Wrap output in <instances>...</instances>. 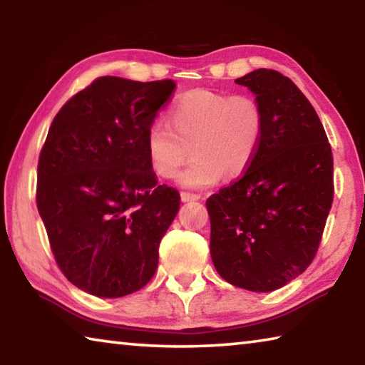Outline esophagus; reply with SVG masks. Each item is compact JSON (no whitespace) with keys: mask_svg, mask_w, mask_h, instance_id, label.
Returning a JSON list of instances; mask_svg holds the SVG:
<instances>
[{"mask_svg":"<svg viewBox=\"0 0 365 365\" xmlns=\"http://www.w3.org/2000/svg\"><path fill=\"white\" fill-rule=\"evenodd\" d=\"M180 197H182V201H183V202H190V201H197V200H200V195H196V193H188V191H182V193H180Z\"/></svg>","mask_w":365,"mask_h":365,"instance_id":"esophagus-1","label":"esophagus"}]
</instances>
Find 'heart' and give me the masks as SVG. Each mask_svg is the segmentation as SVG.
I'll use <instances>...</instances> for the list:
<instances>
[{"mask_svg":"<svg viewBox=\"0 0 365 365\" xmlns=\"http://www.w3.org/2000/svg\"><path fill=\"white\" fill-rule=\"evenodd\" d=\"M264 135V113L250 96L212 90L187 91L170 109V123L156 119L146 130V153L156 174L175 177L193 153L178 182L201 188L222 175H243L255 159Z\"/></svg>","mask_w":365,"mask_h":365,"instance_id":"1","label":"heart"}]
</instances>
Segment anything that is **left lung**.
Listing matches in <instances>:
<instances>
[{
    "label": "left lung",
    "mask_w": 365,
    "mask_h": 365,
    "mask_svg": "<svg viewBox=\"0 0 365 365\" xmlns=\"http://www.w3.org/2000/svg\"><path fill=\"white\" fill-rule=\"evenodd\" d=\"M235 83L256 96L264 135L243 177L206 201L209 246L222 279L267 293L316 256L333 201V156L317 113L288 77L256 69Z\"/></svg>",
    "instance_id": "left-lung-1"
}]
</instances>
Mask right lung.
Returning <instances> with one entry per match:
<instances>
[{
	"instance_id": "obj_1",
	"label": "right lung",
	"mask_w": 365,
	"mask_h": 365,
	"mask_svg": "<svg viewBox=\"0 0 365 365\" xmlns=\"http://www.w3.org/2000/svg\"><path fill=\"white\" fill-rule=\"evenodd\" d=\"M175 82L100 77L71 98L38 160L36 206L59 269L83 292L122 298L153 279L180 207L158 185L146 130Z\"/></svg>"
}]
</instances>
